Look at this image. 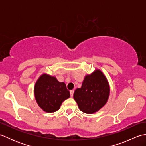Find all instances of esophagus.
Returning <instances> with one entry per match:
<instances>
[{
	"label": "esophagus",
	"instance_id": "esophagus-1",
	"mask_svg": "<svg viewBox=\"0 0 146 146\" xmlns=\"http://www.w3.org/2000/svg\"><path fill=\"white\" fill-rule=\"evenodd\" d=\"M73 94H74V90H71L70 91V95H71V97H72L73 96Z\"/></svg>",
	"mask_w": 146,
	"mask_h": 146
}]
</instances>
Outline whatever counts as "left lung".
I'll return each mask as SVG.
<instances>
[{
	"label": "left lung",
	"instance_id": "8db88e82",
	"mask_svg": "<svg viewBox=\"0 0 146 146\" xmlns=\"http://www.w3.org/2000/svg\"><path fill=\"white\" fill-rule=\"evenodd\" d=\"M110 95V86L106 77L100 70L86 75L82 87L75 90L73 98L80 110L92 114L106 104Z\"/></svg>",
	"mask_w": 146,
	"mask_h": 146
}]
</instances>
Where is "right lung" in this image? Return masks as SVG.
Returning a JSON list of instances; mask_svg holds the SVG:
<instances>
[{
    "label": "right lung",
    "instance_id": "1",
    "mask_svg": "<svg viewBox=\"0 0 146 146\" xmlns=\"http://www.w3.org/2000/svg\"><path fill=\"white\" fill-rule=\"evenodd\" d=\"M34 94L39 106L47 113L58 110L62 102L70 97L64 82H58L56 77L46 73L37 80Z\"/></svg>",
    "mask_w": 146,
    "mask_h": 146
}]
</instances>
